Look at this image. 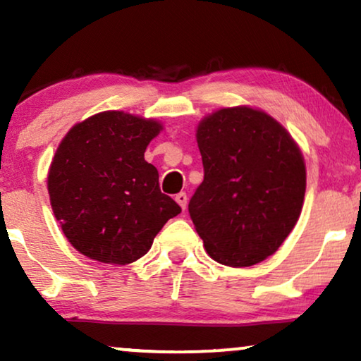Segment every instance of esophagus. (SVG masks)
<instances>
[{"mask_svg":"<svg viewBox=\"0 0 361 361\" xmlns=\"http://www.w3.org/2000/svg\"><path fill=\"white\" fill-rule=\"evenodd\" d=\"M176 202L182 207V210H185V207H187V195H185V192H179V194L176 195Z\"/></svg>","mask_w":361,"mask_h":361,"instance_id":"esophagus-1","label":"esophagus"}]
</instances>
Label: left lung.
<instances>
[{"label": "left lung", "instance_id": "8db88e82", "mask_svg": "<svg viewBox=\"0 0 361 361\" xmlns=\"http://www.w3.org/2000/svg\"><path fill=\"white\" fill-rule=\"evenodd\" d=\"M204 182L189 214L216 263L245 268L278 251L298 224L305 162L288 130L263 110L221 108L197 126Z\"/></svg>", "mask_w": 361, "mask_h": 361}]
</instances>
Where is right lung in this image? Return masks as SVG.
I'll use <instances>...</instances> for the list:
<instances>
[{
	"label": "right lung",
	"instance_id": "add662e5",
	"mask_svg": "<svg viewBox=\"0 0 361 361\" xmlns=\"http://www.w3.org/2000/svg\"><path fill=\"white\" fill-rule=\"evenodd\" d=\"M159 121L102 111L73 125L49 167L54 215L78 253L106 264H130L149 251L180 207L162 194L145 161Z\"/></svg>",
	"mask_w": 361,
	"mask_h": 361
}]
</instances>
